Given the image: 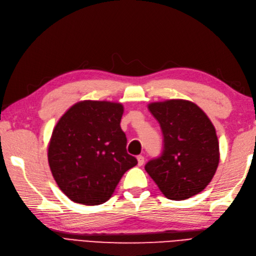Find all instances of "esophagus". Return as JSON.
<instances>
[{
    "label": "esophagus",
    "instance_id": "1",
    "mask_svg": "<svg viewBox=\"0 0 256 256\" xmlns=\"http://www.w3.org/2000/svg\"><path fill=\"white\" fill-rule=\"evenodd\" d=\"M137 160H138V166H141L144 164V156H141V155L137 156Z\"/></svg>",
    "mask_w": 256,
    "mask_h": 256
}]
</instances>
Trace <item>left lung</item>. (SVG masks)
<instances>
[{
	"label": "left lung",
	"mask_w": 256,
	"mask_h": 256,
	"mask_svg": "<svg viewBox=\"0 0 256 256\" xmlns=\"http://www.w3.org/2000/svg\"><path fill=\"white\" fill-rule=\"evenodd\" d=\"M164 136L162 152L144 168L162 194L184 200L209 184L220 162L214 126L195 103L166 100L148 104Z\"/></svg>",
	"instance_id": "obj_1"
}]
</instances>
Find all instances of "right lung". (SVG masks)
Returning a JSON list of instances; mask_svg holds the SVG:
<instances>
[{
    "mask_svg": "<svg viewBox=\"0 0 256 256\" xmlns=\"http://www.w3.org/2000/svg\"><path fill=\"white\" fill-rule=\"evenodd\" d=\"M123 106L108 101H81L54 128L48 162L61 191L70 200L97 206L108 202L137 159L126 152L120 128Z\"/></svg>",
    "mask_w": 256,
    "mask_h": 256,
    "instance_id": "add662e5",
    "label": "right lung"
}]
</instances>
